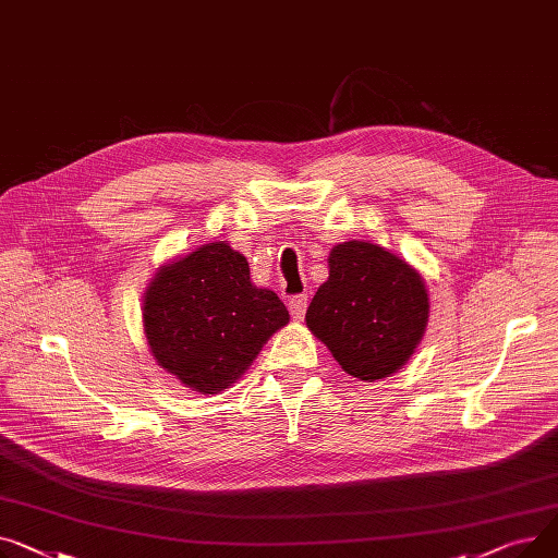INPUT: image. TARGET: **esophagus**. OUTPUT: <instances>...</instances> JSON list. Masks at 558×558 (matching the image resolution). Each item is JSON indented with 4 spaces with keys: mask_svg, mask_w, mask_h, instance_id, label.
Listing matches in <instances>:
<instances>
[{
    "mask_svg": "<svg viewBox=\"0 0 558 558\" xmlns=\"http://www.w3.org/2000/svg\"><path fill=\"white\" fill-rule=\"evenodd\" d=\"M288 308H290V315H292V319L302 322V319H304V315H306V308H308V300H306V294H294V298H290V302H288Z\"/></svg>",
    "mask_w": 558,
    "mask_h": 558,
    "instance_id": "esophagus-1",
    "label": "esophagus"
}]
</instances>
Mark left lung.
Segmentation results:
<instances>
[{
    "label": "left lung",
    "instance_id": "left-lung-1",
    "mask_svg": "<svg viewBox=\"0 0 558 558\" xmlns=\"http://www.w3.org/2000/svg\"><path fill=\"white\" fill-rule=\"evenodd\" d=\"M428 290L405 260L374 243L349 241L329 256L306 324L347 374L378 380L395 374L428 324Z\"/></svg>",
    "mask_w": 558,
    "mask_h": 558
}]
</instances>
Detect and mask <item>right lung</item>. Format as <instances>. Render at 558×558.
I'll list each match as a JSON object with an SVG mask.
<instances>
[{
  "mask_svg": "<svg viewBox=\"0 0 558 558\" xmlns=\"http://www.w3.org/2000/svg\"><path fill=\"white\" fill-rule=\"evenodd\" d=\"M288 319L283 302L272 290L252 286L245 256L225 241L171 260L144 298L155 360L203 395H218L239 380Z\"/></svg>",
  "mask_w": 558,
  "mask_h": 558,
  "instance_id": "right-lung-1",
  "label": "right lung"
}]
</instances>
